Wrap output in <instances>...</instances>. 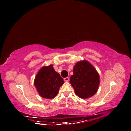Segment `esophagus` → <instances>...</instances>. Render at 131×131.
Instances as JSON below:
<instances>
[{
	"instance_id": "obj_1",
	"label": "esophagus",
	"mask_w": 131,
	"mask_h": 131,
	"mask_svg": "<svg viewBox=\"0 0 131 131\" xmlns=\"http://www.w3.org/2000/svg\"><path fill=\"white\" fill-rule=\"evenodd\" d=\"M69 78L68 77H66V78H65L63 79V80H64V81L65 82H68L69 81Z\"/></svg>"
}]
</instances>
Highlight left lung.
<instances>
[{
    "mask_svg": "<svg viewBox=\"0 0 131 131\" xmlns=\"http://www.w3.org/2000/svg\"><path fill=\"white\" fill-rule=\"evenodd\" d=\"M70 77V84L75 93L82 99L93 96L98 90L100 76L93 66L86 60L77 62Z\"/></svg>",
    "mask_w": 131,
    "mask_h": 131,
    "instance_id": "obj_1",
    "label": "left lung"
}]
</instances>
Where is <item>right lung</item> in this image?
I'll return each instance as SVG.
<instances>
[{"mask_svg":"<svg viewBox=\"0 0 131 131\" xmlns=\"http://www.w3.org/2000/svg\"><path fill=\"white\" fill-rule=\"evenodd\" d=\"M64 81L55 71L52 65L43 66L38 71L34 80V85L43 98L53 99L57 95Z\"/></svg>","mask_w":131,"mask_h":131,"instance_id":"obj_1","label":"right lung"}]
</instances>
